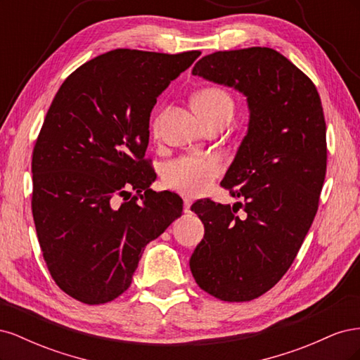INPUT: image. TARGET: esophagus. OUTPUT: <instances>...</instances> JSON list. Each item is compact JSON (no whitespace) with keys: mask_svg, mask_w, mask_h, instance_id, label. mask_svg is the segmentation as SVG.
Returning <instances> with one entry per match:
<instances>
[{"mask_svg":"<svg viewBox=\"0 0 360 360\" xmlns=\"http://www.w3.org/2000/svg\"><path fill=\"white\" fill-rule=\"evenodd\" d=\"M184 213H189L191 212V205H192V200L191 198H184Z\"/></svg>","mask_w":360,"mask_h":360,"instance_id":"1","label":"esophagus"}]
</instances>
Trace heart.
<instances>
[{
    "mask_svg": "<svg viewBox=\"0 0 360 360\" xmlns=\"http://www.w3.org/2000/svg\"><path fill=\"white\" fill-rule=\"evenodd\" d=\"M193 105L205 124L219 120H231L234 114L233 96L222 86L209 85L193 96ZM159 120L153 123V134H158ZM224 171V162L217 156H181L163 168L162 179L169 189L188 197H198L210 189L214 180Z\"/></svg>",
    "mask_w": 360,
    "mask_h": 360,
    "instance_id": "b5f03b06",
    "label": "heart"
}]
</instances>
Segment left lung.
<instances>
[{"mask_svg": "<svg viewBox=\"0 0 360 360\" xmlns=\"http://www.w3.org/2000/svg\"><path fill=\"white\" fill-rule=\"evenodd\" d=\"M192 73L242 91L250 115L221 183L243 202L192 204L204 238L189 266L213 297L249 302L287 274L319 210L328 165L323 106L308 76L270 48L217 51Z\"/></svg>", "mask_w": 360, "mask_h": 360, "instance_id": "obj_1", "label": "left lung"}]
</instances>
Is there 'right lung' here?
<instances>
[{
  "mask_svg": "<svg viewBox=\"0 0 360 360\" xmlns=\"http://www.w3.org/2000/svg\"><path fill=\"white\" fill-rule=\"evenodd\" d=\"M200 56L110 51L53 97L32 150L31 209L49 274L70 297L101 304L123 294L147 243L181 216L177 193L150 189L148 123L158 96Z\"/></svg>",
  "mask_w": 360,
  "mask_h": 360,
  "instance_id": "obj_1",
  "label": "right lung"
}]
</instances>
